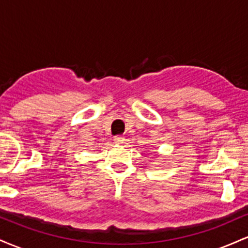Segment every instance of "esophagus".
<instances>
[{"mask_svg":"<svg viewBox=\"0 0 248 248\" xmlns=\"http://www.w3.org/2000/svg\"><path fill=\"white\" fill-rule=\"evenodd\" d=\"M124 138L122 135H116V136H114V142L115 143H118V144H121V143H124Z\"/></svg>","mask_w":248,"mask_h":248,"instance_id":"obj_1","label":"esophagus"}]
</instances>
